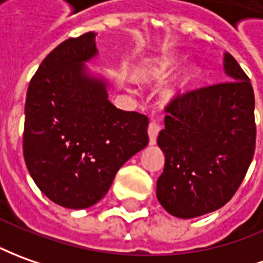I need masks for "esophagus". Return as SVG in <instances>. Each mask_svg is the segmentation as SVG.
Returning a JSON list of instances; mask_svg holds the SVG:
<instances>
[{"instance_id":"obj_1","label":"esophagus","mask_w":263,"mask_h":263,"mask_svg":"<svg viewBox=\"0 0 263 263\" xmlns=\"http://www.w3.org/2000/svg\"><path fill=\"white\" fill-rule=\"evenodd\" d=\"M159 132H160V127H159V124H157L156 121H152V123L149 124V127H147V133H149L150 144H155L156 139H157V135H159Z\"/></svg>"}]
</instances>
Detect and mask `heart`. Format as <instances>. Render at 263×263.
Returning <instances> with one entry per match:
<instances>
[{
  "mask_svg": "<svg viewBox=\"0 0 263 263\" xmlns=\"http://www.w3.org/2000/svg\"><path fill=\"white\" fill-rule=\"evenodd\" d=\"M183 63V57L179 54H169L162 59L153 60L147 66H144L137 71V79L143 83H150V81H160L166 79L172 71H175L177 67ZM197 77V68L195 66H186L182 70L180 76L177 77L176 81L163 93L164 100H173L175 97H179L180 94H184L189 90L192 84L195 83Z\"/></svg>",
  "mask_w": 263,
  "mask_h": 263,
  "instance_id": "obj_1",
  "label": "heart"
}]
</instances>
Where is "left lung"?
Masks as SVG:
<instances>
[{"label":"left lung","mask_w":263,"mask_h":263,"mask_svg":"<svg viewBox=\"0 0 263 263\" xmlns=\"http://www.w3.org/2000/svg\"><path fill=\"white\" fill-rule=\"evenodd\" d=\"M223 67L231 81L182 94L164 108L169 114L157 137L164 169L156 195L176 218H197L228 203L253 159L252 84L229 52Z\"/></svg>","instance_id":"obj_1"}]
</instances>
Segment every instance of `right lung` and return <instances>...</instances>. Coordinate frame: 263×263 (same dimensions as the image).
Returning <instances> with one entry per match:
<instances>
[{
    "label": "right lung",
    "mask_w": 263,
    "mask_h": 263,
    "mask_svg": "<svg viewBox=\"0 0 263 263\" xmlns=\"http://www.w3.org/2000/svg\"><path fill=\"white\" fill-rule=\"evenodd\" d=\"M96 34L57 45L38 67L25 100L23 150L38 189L67 209L104 196L117 170L149 143V119L108 100L107 83L88 74Z\"/></svg>",
    "instance_id": "add662e5"
}]
</instances>
